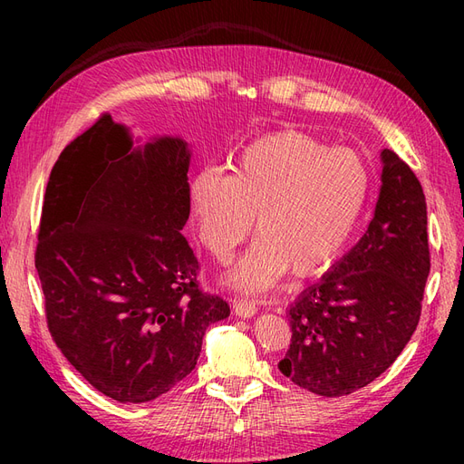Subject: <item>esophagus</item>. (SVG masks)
<instances>
[{
	"mask_svg": "<svg viewBox=\"0 0 464 464\" xmlns=\"http://www.w3.org/2000/svg\"><path fill=\"white\" fill-rule=\"evenodd\" d=\"M234 314H236L237 317L249 319V317H254V315L257 314V307H256V304H251V302L236 300V302H234Z\"/></svg>",
	"mask_w": 464,
	"mask_h": 464,
	"instance_id": "esophagus-1",
	"label": "esophagus"
}]
</instances>
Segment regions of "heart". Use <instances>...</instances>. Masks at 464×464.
Segmentation results:
<instances>
[{
  "mask_svg": "<svg viewBox=\"0 0 464 464\" xmlns=\"http://www.w3.org/2000/svg\"><path fill=\"white\" fill-rule=\"evenodd\" d=\"M368 170L354 152L302 131H280L242 150L232 174L203 168L189 179V208L201 244L228 261L259 236L227 275L244 292L273 286L286 271L310 276L336 259L368 199Z\"/></svg>",
  "mask_w": 464,
  "mask_h": 464,
  "instance_id": "obj_1",
  "label": "heart"
}]
</instances>
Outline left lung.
<instances>
[{"instance_id": "1", "label": "left lung", "mask_w": 464, "mask_h": 464, "mask_svg": "<svg viewBox=\"0 0 464 464\" xmlns=\"http://www.w3.org/2000/svg\"><path fill=\"white\" fill-rule=\"evenodd\" d=\"M382 188L360 242L288 307L278 370L321 397L382 375L416 331L430 275L426 198L411 166L382 149Z\"/></svg>"}]
</instances>
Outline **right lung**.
Returning <instances> with one entry per match:
<instances>
[{
    "label": "right lung",
    "mask_w": 464,
    "mask_h": 464,
    "mask_svg": "<svg viewBox=\"0 0 464 464\" xmlns=\"http://www.w3.org/2000/svg\"><path fill=\"white\" fill-rule=\"evenodd\" d=\"M102 116L53 164L42 207L36 271L55 344L118 402H147L198 363L203 336L230 315L199 290L189 218L191 147L139 143Z\"/></svg>",
    "instance_id": "add662e5"
}]
</instances>
